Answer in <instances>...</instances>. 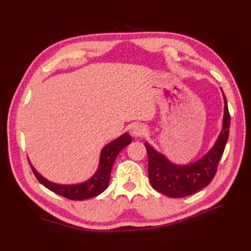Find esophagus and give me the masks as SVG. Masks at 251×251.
Listing matches in <instances>:
<instances>
[{
  "label": "esophagus",
  "mask_w": 251,
  "mask_h": 251,
  "mask_svg": "<svg viewBox=\"0 0 251 251\" xmlns=\"http://www.w3.org/2000/svg\"><path fill=\"white\" fill-rule=\"evenodd\" d=\"M132 134H133L134 137L141 138L147 134V128H146V126H142V125H136L132 128Z\"/></svg>",
  "instance_id": "obj_1"
}]
</instances>
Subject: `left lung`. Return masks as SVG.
Instances as JSON below:
<instances>
[{
	"instance_id": "8db88e82",
	"label": "left lung",
	"mask_w": 251,
	"mask_h": 251,
	"mask_svg": "<svg viewBox=\"0 0 251 251\" xmlns=\"http://www.w3.org/2000/svg\"><path fill=\"white\" fill-rule=\"evenodd\" d=\"M224 103L222 132L214 148L197 162L188 165L173 164L149 143H144L149 157V180L157 192L171 198H183L199 192L214 179L229 135L230 115L225 95Z\"/></svg>"
}]
</instances>
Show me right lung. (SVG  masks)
Returning <instances> with one entry per match:
<instances>
[{
	"mask_svg": "<svg viewBox=\"0 0 251 251\" xmlns=\"http://www.w3.org/2000/svg\"><path fill=\"white\" fill-rule=\"evenodd\" d=\"M132 142V138L128 134H124L120 136L116 140L112 141L108 146H105L100 154V162L98 170L95 173L94 176L90 180L83 182L81 184H75V185H59L52 183V182L43 178L41 175L37 173L31 166V170L34 174L36 179L40 181L44 186H46L51 192L55 193L59 196H63L65 198L69 200L75 201H82L90 198H94L104 192L107 187L109 186L110 176H111V170L114 164V161L123 150L127 144Z\"/></svg>",
	"mask_w": 251,
	"mask_h": 251,
	"instance_id": "right-lung-1",
	"label": "right lung"
}]
</instances>
